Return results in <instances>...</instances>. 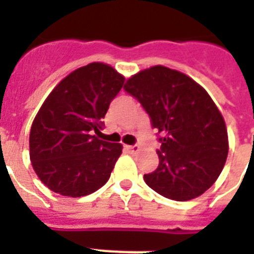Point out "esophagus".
<instances>
[{
    "label": "esophagus",
    "instance_id": "esophagus-1",
    "mask_svg": "<svg viewBox=\"0 0 254 254\" xmlns=\"http://www.w3.org/2000/svg\"><path fill=\"white\" fill-rule=\"evenodd\" d=\"M129 151H131V153H138L139 151V146L138 145H129V146H125Z\"/></svg>",
    "mask_w": 254,
    "mask_h": 254
}]
</instances>
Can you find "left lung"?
<instances>
[{
  "mask_svg": "<svg viewBox=\"0 0 254 254\" xmlns=\"http://www.w3.org/2000/svg\"><path fill=\"white\" fill-rule=\"evenodd\" d=\"M124 89L134 96L162 134L159 165L146 185L177 201L195 199L216 182L228 155L225 121L204 88L165 65L142 69Z\"/></svg>",
  "mask_w": 254,
  "mask_h": 254,
  "instance_id": "obj_1",
  "label": "left lung"
}]
</instances>
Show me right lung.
Masks as SVG:
<instances>
[{
  "label": "right lung",
  "mask_w": 254,
  "mask_h": 254,
  "mask_svg": "<svg viewBox=\"0 0 254 254\" xmlns=\"http://www.w3.org/2000/svg\"><path fill=\"white\" fill-rule=\"evenodd\" d=\"M124 81L113 67L93 62L67 75L42 104L30 130V161L51 191L80 197L108 182L123 145L93 133Z\"/></svg>",
  "instance_id": "right-lung-1"
}]
</instances>
